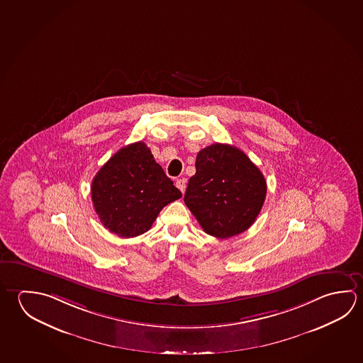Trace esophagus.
<instances>
[{"instance_id":"34e87169","label":"esophagus","mask_w":363,"mask_h":363,"mask_svg":"<svg viewBox=\"0 0 363 363\" xmlns=\"http://www.w3.org/2000/svg\"><path fill=\"white\" fill-rule=\"evenodd\" d=\"M176 186H177V189H179L182 194H184V190H186V179H179L176 181Z\"/></svg>"}]
</instances>
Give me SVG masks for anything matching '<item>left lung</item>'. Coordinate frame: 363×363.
<instances>
[{
    "label": "left lung",
    "mask_w": 363,
    "mask_h": 363,
    "mask_svg": "<svg viewBox=\"0 0 363 363\" xmlns=\"http://www.w3.org/2000/svg\"><path fill=\"white\" fill-rule=\"evenodd\" d=\"M195 167L184 203L201 228L216 238H229L250 228L267 196L260 169L238 147L218 143L197 153Z\"/></svg>",
    "instance_id": "8db88e82"
}]
</instances>
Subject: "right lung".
Returning <instances> with one entry per match:
<instances>
[{"mask_svg":"<svg viewBox=\"0 0 363 363\" xmlns=\"http://www.w3.org/2000/svg\"><path fill=\"white\" fill-rule=\"evenodd\" d=\"M181 196L143 141L120 149L91 182V200L101 222L123 238L147 232L160 210Z\"/></svg>","mask_w":363,"mask_h":363,"instance_id":"obj_1","label":"right lung"}]
</instances>
